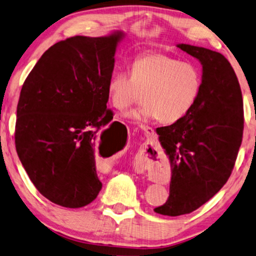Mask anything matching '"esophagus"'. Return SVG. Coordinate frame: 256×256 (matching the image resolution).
<instances>
[{"label":"esophagus","instance_id":"34e87169","mask_svg":"<svg viewBox=\"0 0 256 256\" xmlns=\"http://www.w3.org/2000/svg\"><path fill=\"white\" fill-rule=\"evenodd\" d=\"M140 128H141V130H142V131H144L147 136H152V134H154V128L148 126V125H141Z\"/></svg>","mask_w":256,"mask_h":256}]
</instances>
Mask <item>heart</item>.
I'll return each instance as SVG.
<instances>
[{
    "mask_svg": "<svg viewBox=\"0 0 256 256\" xmlns=\"http://www.w3.org/2000/svg\"><path fill=\"white\" fill-rule=\"evenodd\" d=\"M202 90V75L192 62L162 54L141 56L133 60L131 74L114 72L107 85L112 104L124 109L141 100L144 104L128 114L136 120L157 117L173 124L192 110Z\"/></svg>",
    "mask_w": 256,
    "mask_h": 256,
    "instance_id": "1",
    "label": "heart"
}]
</instances>
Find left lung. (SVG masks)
Returning a JSON list of instances; mask_svg holds the SVG:
<instances>
[{"instance_id": "8db88e82", "label": "left lung", "mask_w": 256, "mask_h": 256, "mask_svg": "<svg viewBox=\"0 0 256 256\" xmlns=\"http://www.w3.org/2000/svg\"><path fill=\"white\" fill-rule=\"evenodd\" d=\"M202 64L200 96L184 118L158 128L160 142L171 162L170 196L155 212L179 216L208 202L228 181L244 131L240 85L224 56L179 44Z\"/></svg>"}]
</instances>
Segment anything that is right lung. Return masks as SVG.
<instances>
[{"label":"right lung","instance_id":"obj_1","mask_svg":"<svg viewBox=\"0 0 256 256\" xmlns=\"http://www.w3.org/2000/svg\"><path fill=\"white\" fill-rule=\"evenodd\" d=\"M123 34L74 36L40 56L22 84L14 144L36 189L56 205L80 208L98 196L96 144L112 120L107 85Z\"/></svg>","mask_w":256,"mask_h":256}]
</instances>
